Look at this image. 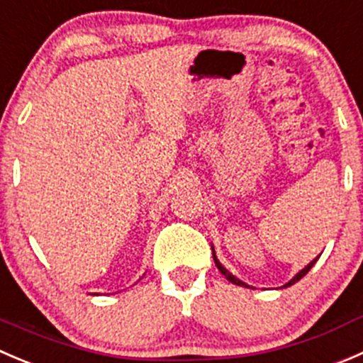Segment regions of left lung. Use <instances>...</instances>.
<instances>
[{
    "label": "left lung",
    "mask_w": 363,
    "mask_h": 363,
    "mask_svg": "<svg viewBox=\"0 0 363 363\" xmlns=\"http://www.w3.org/2000/svg\"><path fill=\"white\" fill-rule=\"evenodd\" d=\"M213 259H214V264H216V267H218V269H220V271H221V275H225V279H227V280H228V282L235 284V286L250 287V286H246V284H245V282H241V280H239V279H235V277H234V275H232L230 271H227V269H225V267H223V266H221V262H220V260H218V259H216V255H214V252H213ZM318 259H319V255H318V257H315V259H314V260H312V262H311V264H307V266H305V267H303V269H301V271H300V273H298V275H296V277H293V280H289V282H287V284H286V286H284V287H291V286H293V284H296V282H298V280H301V279H303V277H305V275H307L308 271H311V267H312V266H314V264H315V262H318Z\"/></svg>",
    "instance_id": "8db88e82"
}]
</instances>
